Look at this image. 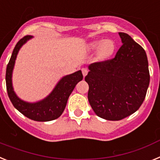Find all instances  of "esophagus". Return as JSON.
I'll list each match as a JSON object with an SVG mask.
<instances>
[{
    "instance_id": "34e87169",
    "label": "esophagus",
    "mask_w": 160,
    "mask_h": 160,
    "mask_svg": "<svg viewBox=\"0 0 160 160\" xmlns=\"http://www.w3.org/2000/svg\"><path fill=\"white\" fill-rule=\"evenodd\" d=\"M82 74H83V76H85L86 75L88 74V70L87 68H82Z\"/></svg>"
}]
</instances>
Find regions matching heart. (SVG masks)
<instances>
[{
    "label": "heart",
    "mask_w": 160,
    "mask_h": 160,
    "mask_svg": "<svg viewBox=\"0 0 160 160\" xmlns=\"http://www.w3.org/2000/svg\"><path fill=\"white\" fill-rule=\"evenodd\" d=\"M89 48L91 50L99 49V56L101 59H106L113 53L115 45L111 40L105 41H96L89 44Z\"/></svg>",
    "instance_id": "obj_1"
}]
</instances>
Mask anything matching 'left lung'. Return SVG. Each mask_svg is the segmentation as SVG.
Wrapping results in <instances>:
<instances>
[{"instance_id":"8db88e82","label":"left lung","mask_w":160,"mask_h":160,"mask_svg":"<svg viewBox=\"0 0 160 160\" xmlns=\"http://www.w3.org/2000/svg\"><path fill=\"white\" fill-rule=\"evenodd\" d=\"M122 45L114 58L89 65L85 81L92 109L101 118L119 121L141 106L150 83L145 51L129 34L119 33Z\"/></svg>"}]
</instances>
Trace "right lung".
<instances>
[{"mask_svg":"<svg viewBox=\"0 0 160 160\" xmlns=\"http://www.w3.org/2000/svg\"><path fill=\"white\" fill-rule=\"evenodd\" d=\"M31 38V35L24 36L18 42L13 49L6 68L5 81L7 92L13 106L26 118L37 122H49L58 118L63 113L69 96L76 84L83 80V75L81 71H78L63 77L55 86L52 92L39 102L27 103L19 99L15 94L12 86V72L19 49L27 40Z\"/></svg>","mask_w":160,"mask_h":160,"instance_id":"right-lung-1","label":"right lung"}]
</instances>
